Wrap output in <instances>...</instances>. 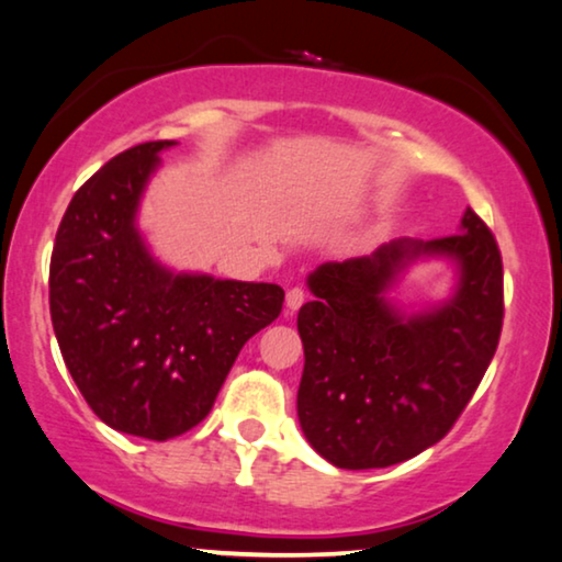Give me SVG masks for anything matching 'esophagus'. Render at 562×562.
I'll list each match as a JSON object with an SVG mask.
<instances>
[{
    "mask_svg": "<svg viewBox=\"0 0 562 562\" xmlns=\"http://www.w3.org/2000/svg\"><path fill=\"white\" fill-rule=\"evenodd\" d=\"M307 300V292L303 288H290L288 290V307L290 311H297L300 305H303Z\"/></svg>",
    "mask_w": 562,
    "mask_h": 562,
    "instance_id": "esophagus-1",
    "label": "esophagus"
}]
</instances>
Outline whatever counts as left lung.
Segmentation results:
<instances>
[{
	"instance_id": "obj_1",
	"label": "left lung",
	"mask_w": 562,
	"mask_h": 562,
	"mask_svg": "<svg viewBox=\"0 0 562 562\" xmlns=\"http://www.w3.org/2000/svg\"><path fill=\"white\" fill-rule=\"evenodd\" d=\"M446 254L462 270L457 295L420 316L383 300L402 266ZM300 307L305 367L297 417L305 438L338 469H386L436 446L469 405L494 359L504 321L502 251L471 209L461 232L397 239L371 257L326 262Z\"/></svg>"
}]
</instances>
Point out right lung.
Segmentation results:
<instances>
[{
    "label": "right lung",
    "instance_id": "right-lung-1",
    "mask_svg": "<svg viewBox=\"0 0 562 562\" xmlns=\"http://www.w3.org/2000/svg\"><path fill=\"white\" fill-rule=\"evenodd\" d=\"M172 139L112 157L70 199L50 257V318L63 361L109 428L168 440L211 413L241 346L282 313L270 282L172 274L134 226Z\"/></svg>",
    "mask_w": 562,
    "mask_h": 562
}]
</instances>
